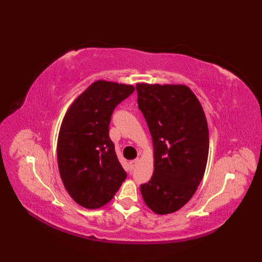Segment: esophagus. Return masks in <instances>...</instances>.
I'll return each mask as SVG.
<instances>
[{"instance_id": "esophagus-1", "label": "esophagus", "mask_w": 262, "mask_h": 262, "mask_svg": "<svg viewBox=\"0 0 262 262\" xmlns=\"http://www.w3.org/2000/svg\"><path fill=\"white\" fill-rule=\"evenodd\" d=\"M138 163H139V158H137V160H133V161H131V162L129 163V165H130V168H131V169H133V168L136 167V166L138 165Z\"/></svg>"}]
</instances>
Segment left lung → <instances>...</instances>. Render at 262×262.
<instances>
[{
  "label": "left lung",
  "mask_w": 262,
  "mask_h": 262,
  "mask_svg": "<svg viewBox=\"0 0 262 262\" xmlns=\"http://www.w3.org/2000/svg\"><path fill=\"white\" fill-rule=\"evenodd\" d=\"M138 105L152 136L154 171L141 194L154 213L178 211L203 178L209 128L199 99L187 85L138 83Z\"/></svg>",
  "instance_id": "obj_1"
}]
</instances>
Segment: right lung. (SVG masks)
Returning a JSON list of instances; mask_svg holds the SVG:
<instances>
[{
    "mask_svg": "<svg viewBox=\"0 0 262 262\" xmlns=\"http://www.w3.org/2000/svg\"><path fill=\"white\" fill-rule=\"evenodd\" d=\"M131 84L98 80L75 98L60 126L57 157L68 193L81 207L98 209L126 178L109 138L116 106L134 92Z\"/></svg>",
    "mask_w": 262,
    "mask_h": 262,
    "instance_id": "add662e5",
    "label": "right lung"
}]
</instances>
